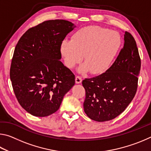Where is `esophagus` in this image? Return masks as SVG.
<instances>
[{"mask_svg": "<svg viewBox=\"0 0 151 151\" xmlns=\"http://www.w3.org/2000/svg\"><path fill=\"white\" fill-rule=\"evenodd\" d=\"M75 81H76V84L81 83V82H82V78L81 77V76H76V78H75Z\"/></svg>", "mask_w": 151, "mask_h": 151, "instance_id": "esophagus-1", "label": "esophagus"}]
</instances>
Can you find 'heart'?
I'll return each instance as SVG.
<instances>
[{
    "label": "heart",
    "instance_id": "1",
    "mask_svg": "<svg viewBox=\"0 0 151 151\" xmlns=\"http://www.w3.org/2000/svg\"><path fill=\"white\" fill-rule=\"evenodd\" d=\"M121 39L118 33L99 26L86 27L77 30L72 40H64L60 52L66 66L73 68L81 62L78 72L90 70L101 74L109 68L121 47Z\"/></svg>",
    "mask_w": 151,
    "mask_h": 151
}]
</instances>
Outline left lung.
<instances>
[{"label":"left lung","mask_w":151,"mask_h":151,"mask_svg":"<svg viewBox=\"0 0 151 151\" xmlns=\"http://www.w3.org/2000/svg\"><path fill=\"white\" fill-rule=\"evenodd\" d=\"M123 48L105 73L82 82L86 92L84 111L95 121L116 118L136 94L140 70L139 50L131 34L125 32Z\"/></svg>","instance_id":"obj_1"}]
</instances>
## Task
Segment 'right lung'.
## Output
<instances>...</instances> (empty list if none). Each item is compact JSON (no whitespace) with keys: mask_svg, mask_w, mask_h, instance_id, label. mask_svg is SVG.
<instances>
[{"mask_svg":"<svg viewBox=\"0 0 151 151\" xmlns=\"http://www.w3.org/2000/svg\"><path fill=\"white\" fill-rule=\"evenodd\" d=\"M75 27L68 20H47L28 30L14 48L10 70L12 88L20 106L33 116L58 111L75 85V75L60 60L61 43Z\"/></svg>","mask_w":151,"mask_h":151,"instance_id":"right-lung-1","label":"right lung"}]
</instances>
